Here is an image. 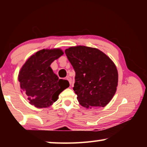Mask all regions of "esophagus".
Here are the masks:
<instances>
[{
    "instance_id": "34e87169",
    "label": "esophagus",
    "mask_w": 147,
    "mask_h": 147,
    "mask_svg": "<svg viewBox=\"0 0 147 147\" xmlns=\"http://www.w3.org/2000/svg\"><path fill=\"white\" fill-rule=\"evenodd\" d=\"M66 79L67 80L69 81V84H70V85H71V84H72V78H71L70 76H67V78H66Z\"/></svg>"
}]
</instances>
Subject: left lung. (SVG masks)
Masks as SVG:
<instances>
[{"instance_id":"1","label":"left lung","mask_w":147,"mask_h":147,"mask_svg":"<svg viewBox=\"0 0 147 147\" xmlns=\"http://www.w3.org/2000/svg\"><path fill=\"white\" fill-rule=\"evenodd\" d=\"M65 53L76 73L73 89L80 105L104 107L112 99L118 85L117 69L100 50L71 47Z\"/></svg>"}]
</instances>
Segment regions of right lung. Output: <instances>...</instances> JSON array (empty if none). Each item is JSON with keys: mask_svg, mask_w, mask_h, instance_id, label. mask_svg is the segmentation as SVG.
Wrapping results in <instances>:
<instances>
[{"mask_svg": "<svg viewBox=\"0 0 147 147\" xmlns=\"http://www.w3.org/2000/svg\"><path fill=\"white\" fill-rule=\"evenodd\" d=\"M63 54L60 49L41 50L27 59L19 71L18 80L30 104L36 108H48L69 86L67 80L59 79L51 64Z\"/></svg>", "mask_w": 147, "mask_h": 147, "instance_id": "right-lung-1", "label": "right lung"}]
</instances>
